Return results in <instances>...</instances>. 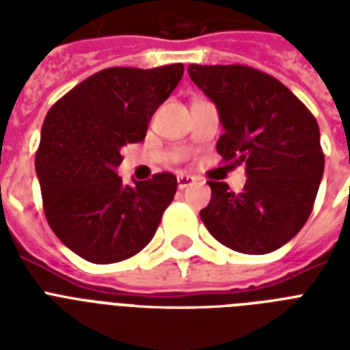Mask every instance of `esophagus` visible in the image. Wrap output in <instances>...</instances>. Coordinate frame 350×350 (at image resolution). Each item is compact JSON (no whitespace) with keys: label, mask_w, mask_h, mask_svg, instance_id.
Listing matches in <instances>:
<instances>
[{"label":"esophagus","mask_w":350,"mask_h":350,"mask_svg":"<svg viewBox=\"0 0 350 350\" xmlns=\"http://www.w3.org/2000/svg\"><path fill=\"white\" fill-rule=\"evenodd\" d=\"M194 183H196V178H194V176L183 174V172H180V174H178V187H180L181 191H183V189H187V187L194 185Z\"/></svg>","instance_id":"34e87169"}]
</instances>
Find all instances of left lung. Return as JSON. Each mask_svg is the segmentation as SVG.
Masks as SVG:
<instances>
[{"mask_svg": "<svg viewBox=\"0 0 350 350\" xmlns=\"http://www.w3.org/2000/svg\"><path fill=\"white\" fill-rule=\"evenodd\" d=\"M189 76L216 103L225 132L224 161L247 167L243 192L208 181L213 198L200 216L219 243L243 254H267L309 219L325 156L320 126L291 90L247 65H189Z\"/></svg>", "mask_w": 350, "mask_h": 350, "instance_id": "left-lung-1", "label": "left lung"}]
</instances>
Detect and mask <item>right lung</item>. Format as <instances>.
<instances>
[{
    "mask_svg": "<svg viewBox=\"0 0 350 350\" xmlns=\"http://www.w3.org/2000/svg\"><path fill=\"white\" fill-rule=\"evenodd\" d=\"M183 65L111 67L68 90L46 114L36 152L45 218L90 263H116L152 239L178 189L172 172L123 185L120 150L145 139L148 121L176 89Z\"/></svg>",
    "mask_w": 350,
    "mask_h": 350,
    "instance_id": "obj_1",
    "label": "right lung"
}]
</instances>
